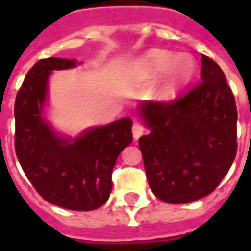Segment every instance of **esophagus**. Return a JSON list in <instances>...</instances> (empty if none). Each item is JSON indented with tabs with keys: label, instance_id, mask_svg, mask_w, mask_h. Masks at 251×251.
<instances>
[{
	"label": "esophagus",
	"instance_id": "esophagus-1",
	"mask_svg": "<svg viewBox=\"0 0 251 251\" xmlns=\"http://www.w3.org/2000/svg\"><path fill=\"white\" fill-rule=\"evenodd\" d=\"M144 125H141L140 122H134V125L131 127V131H133V137L134 138H138V137H141L144 134Z\"/></svg>",
	"mask_w": 251,
	"mask_h": 251
}]
</instances>
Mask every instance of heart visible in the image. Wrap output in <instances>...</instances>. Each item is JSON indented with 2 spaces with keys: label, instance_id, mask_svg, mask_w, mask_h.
<instances>
[{
  "label": "heart",
  "instance_id": "heart-1",
  "mask_svg": "<svg viewBox=\"0 0 251 251\" xmlns=\"http://www.w3.org/2000/svg\"><path fill=\"white\" fill-rule=\"evenodd\" d=\"M168 70V87L171 90L180 87L188 82L196 70L195 60L189 55H175L164 50L148 52L136 66V74L144 79H152Z\"/></svg>",
  "mask_w": 251,
  "mask_h": 251
}]
</instances>
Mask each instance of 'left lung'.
Instances as JSON below:
<instances>
[{
	"instance_id": "1",
	"label": "left lung",
	"mask_w": 251,
	"mask_h": 251,
	"mask_svg": "<svg viewBox=\"0 0 251 251\" xmlns=\"http://www.w3.org/2000/svg\"><path fill=\"white\" fill-rule=\"evenodd\" d=\"M149 127L140 137L148 183L169 204L211 194L237 154V106L222 68L201 55L200 82L169 102L140 109Z\"/></svg>"
}]
</instances>
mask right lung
I'll list each match as a JSON object with an SVG mask.
<instances>
[{"instance_id":"right-lung-1","label":"right lung","mask_w":251,"mask_h":251,"mask_svg":"<svg viewBox=\"0 0 251 251\" xmlns=\"http://www.w3.org/2000/svg\"><path fill=\"white\" fill-rule=\"evenodd\" d=\"M75 60L48 57L30 68L14 102V148L21 168L41 198L72 211L103 205L111 192L115 161L133 141L130 118L86 131L75 141L53 134L41 117L52 70Z\"/></svg>"}]
</instances>
